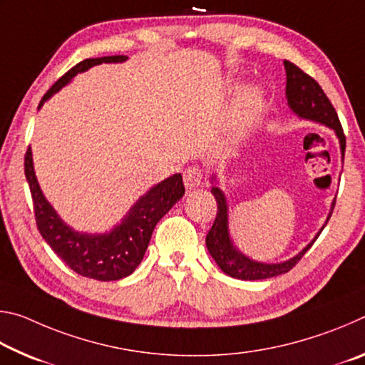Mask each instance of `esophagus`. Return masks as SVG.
<instances>
[{
	"instance_id": "34e87169",
	"label": "esophagus",
	"mask_w": 365,
	"mask_h": 365,
	"mask_svg": "<svg viewBox=\"0 0 365 365\" xmlns=\"http://www.w3.org/2000/svg\"><path fill=\"white\" fill-rule=\"evenodd\" d=\"M202 178H205V175L201 174L200 169L188 168L187 170L183 172V183H185V188H187L188 191L196 190L197 187H201Z\"/></svg>"
}]
</instances>
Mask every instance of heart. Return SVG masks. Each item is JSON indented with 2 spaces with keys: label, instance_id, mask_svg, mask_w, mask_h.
<instances>
[{
  "label": "heart",
  "instance_id": "1",
  "mask_svg": "<svg viewBox=\"0 0 365 365\" xmlns=\"http://www.w3.org/2000/svg\"><path fill=\"white\" fill-rule=\"evenodd\" d=\"M264 109V91L259 85L243 86L235 96L227 120L225 145L235 148L256 130Z\"/></svg>",
  "mask_w": 365,
  "mask_h": 365
}]
</instances>
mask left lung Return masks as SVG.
Here are the masks:
<instances>
[{
    "mask_svg": "<svg viewBox=\"0 0 365 365\" xmlns=\"http://www.w3.org/2000/svg\"><path fill=\"white\" fill-rule=\"evenodd\" d=\"M283 64H285L287 71L285 96L289 109H292L299 119L322 123V125L331 128L339 141L341 159L344 160L346 138L336 110L331 106L330 100L327 98L324 90L320 88V85L316 80L302 72L299 67H296L293 63H289V61H283ZM211 193L214 195L215 201H217V217H215L214 225L207 233L206 246L209 255L212 256L220 270L238 280H264L270 279V277L287 274L288 270H292L296 262L306 255V251L311 248L314 242H316L320 232L324 230V227L327 225V222H329L331 215L333 206H335V200H333L330 212L327 215L324 227L320 228L316 237L312 238V242L307 243L298 255L282 262H261L246 256L245 252H242L237 246H235L230 235V227H228V202L224 191L219 188L217 175L211 177Z\"/></svg>",
    "mask_w": 365,
    "mask_h": 365,
    "instance_id": "1",
    "label": "left lung"
}]
</instances>
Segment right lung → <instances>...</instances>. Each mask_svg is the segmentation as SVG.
<instances>
[{
    "label": "right lung",
    "mask_w": 365,
    "mask_h": 365,
    "mask_svg": "<svg viewBox=\"0 0 365 365\" xmlns=\"http://www.w3.org/2000/svg\"><path fill=\"white\" fill-rule=\"evenodd\" d=\"M127 59V56H104L82 61L46 91L38 109L54 93L69 85L77 73L86 72L103 63H125ZM26 178L34 200L36 227L45 242L78 275L101 282L120 280L138 267L150 245L154 227L185 195L182 175L174 174L141 195L119 224H115L110 230L88 233L78 232L66 224L43 195L35 175L30 148L26 154Z\"/></svg>",
    "instance_id": "add662e5"
}]
</instances>
